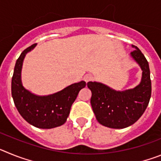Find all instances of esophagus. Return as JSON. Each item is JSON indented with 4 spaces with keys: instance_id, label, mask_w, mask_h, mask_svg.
Returning a JSON list of instances; mask_svg holds the SVG:
<instances>
[{
    "instance_id": "1",
    "label": "esophagus",
    "mask_w": 161,
    "mask_h": 161,
    "mask_svg": "<svg viewBox=\"0 0 161 161\" xmlns=\"http://www.w3.org/2000/svg\"><path fill=\"white\" fill-rule=\"evenodd\" d=\"M92 79H93V76H92L91 74H87V75H85V76H84V80H85L86 82L90 81Z\"/></svg>"
}]
</instances>
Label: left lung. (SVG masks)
<instances>
[{
  "instance_id": "1",
  "label": "left lung",
  "mask_w": 161,
  "mask_h": 161,
  "mask_svg": "<svg viewBox=\"0 0 161 161\" xmlns=\"http://www.w3.org/2000/svg\"><path fill=\"white\" fill-rule=\"evenodd\" d=\"M130 55L143 71L141 82L132 89L116 91L98 82L89 81L91 106L98 123L109 128L122 129L134 124L144 113L152 94L148 62L136 46Z\"/></svg>"
}]
</instances>
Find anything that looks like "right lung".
<instances>
[{
  "instance_id": "add662e5",
  "label": "right lung",
  "mask_w": 161,
  "mask_h": 161,
  "mask_svg": "<svg viewBox=\"0 0 161 161\" xmlns=\"http://www.w3.org/2000/svg\"><path fill=\"white\" fill-rule=\"evenodd\" d=\"M36 43L25 49L17 59L11 83L14 105L27 123L38 128L50 129L63 125L70 113L80 90L85 87V81L72 84L63 90L48 96H36L25 89L21 80V71L25 54Z\"/></svg>"
}]
</instances>
